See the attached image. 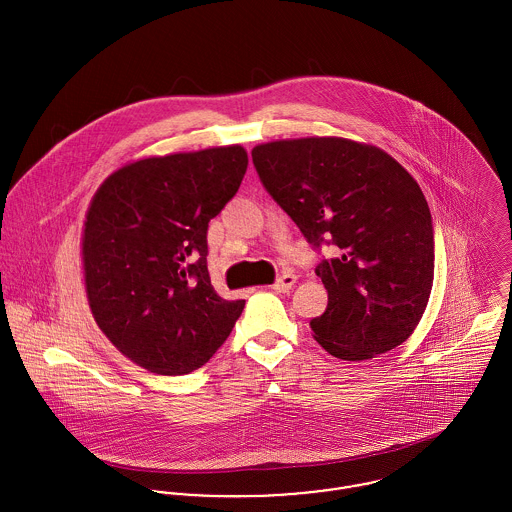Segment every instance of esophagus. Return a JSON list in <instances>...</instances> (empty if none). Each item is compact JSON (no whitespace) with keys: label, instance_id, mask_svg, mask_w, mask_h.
<instances>
[{"label":"esophagus","instance_id":"obj_1","mask_svg":"<svg viewBox=\"0 0 512 512\" xmlns=\"http://www.w3.org/2000/svg\"><path fill=\"white\" fill-rule=\"evenodd\" d=\"M294 282H296V276L294 275L280 276L271 288H273L275 292H290L292 286H294Z\"/></svg>","mask_w":512,"mask_h":512}]
</instances>
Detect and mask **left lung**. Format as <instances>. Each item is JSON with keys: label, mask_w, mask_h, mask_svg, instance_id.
<instances>
[{"label": "left lung", "mask_w": 512, "mask_h": 512, "mask_svg": "<svg viewBox=\"0 0 512 512\" xmlns=\"http://www.w3.org/2000/svg\"><path fill=\"white\" fill-rule=\"evenodd\" d=\"M255 169L280 208L319 247L339 255L315 269L327 310L314 339L333 356L366 360L407 341L434 278L431 210L419 183L384 150L337 136L259 144Z\"/></svg>", "instance_id": "obj_1"}]
</instances>
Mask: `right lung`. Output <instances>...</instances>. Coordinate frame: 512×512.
I'll use <instances>...</instances> for the list:
<instances>
[{
  "instance_id": "1",
  "label": "right lung",
  "mask_w": 512,
  "mask_h": 512,
  "mask_svg": "<svg viewBox=\"0 0 512 512\" xmlns=\"http://www.w3.org/2000/svg\"><path fill=\"white\" fill-rule=\"evenodd\" d=\"M243 146L150 156L111 173L85 214L83 284L99 329L148 372L181 376L228 339L245 300L208 275V222L247 171Z\"/></svg>"
}]
</instances>
